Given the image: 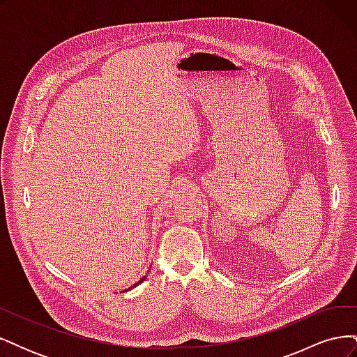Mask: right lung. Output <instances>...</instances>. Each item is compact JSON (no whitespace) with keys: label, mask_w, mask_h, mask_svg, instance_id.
Segmentation results:
<instances>
[{"label":"right lung","mask_w":357,"mask_h":357,"mask_svg":"<svg viewBox=\"0 0 357 357\" xmlns=\"http://www.w3.org/2000/svg\"><path fill=\"white\" fill-rule=\"evenodd\" d=\"M149 271H150V269H149ZM149 271H147V273H149ZM146 277H147V274H146V275H144L143 278H139V280H138V282H137L135 284H132V286H131V287H129V289H134V287H135V286H138L139 283H143V282H144V280H146Z\"/></svg>","instance_id":"add662e5"}]
</instances>
